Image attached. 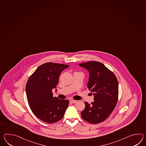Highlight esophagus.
Listing matches in <instances>:
<instances>
[{
	"mask_svg": "<svg viewBox=\"0 0 146 146\" xmlns=\"http://www.w3.org/2000/svg\"><path fill=\"white\" fill-rule=\"evenodd\" d=\"M70 102H71L72 103H77V101L74 100H70Z\"/></svg>",
	"mask_w": 146,
	"mask_h": 146,
	"instance_id": "1",
	"label": "esophagus"
}]
</instances>
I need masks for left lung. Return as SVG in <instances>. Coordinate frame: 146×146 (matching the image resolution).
<instances>
[{
    "label": "left lung",
    "mask_w": 146,
    "mask_h": 146,
    "mask_svg": "<svg viewBox=\"0 0 146 146\" xmlns=\"http://www.w3.org/2000/svg\"><path fill=\"white\" fill-rule=\"evenodd\" d=\"M90 73L88 88L93 92L94 102L88 104L81 112L84 120L98 123L106 120L112 113L118 100V83L113 72L101 62L89 61L79 64Z\"/></svg>",
    "instance_id": "1"
}]
</instances>
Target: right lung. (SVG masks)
I'll return each instance as SVG.
<instances>
[{"instance_id": "right-lung-1", "label": "right lung", "mask_w": 146, "mask_h": 146, "mask_svg": "<svg viewBox=\"0 0 146 146\" xmlns=\"http://www.w3.org/2000/svg\"><path fill=\"white\" fill-rule=\"evenodd\" d=\"M69 65L47 62L39 66L30 76L26 84L27 97L33 113L47 123L62 119L69 104L68 100L53 96L61 72Z\"/></svg>"}]
</instances>
